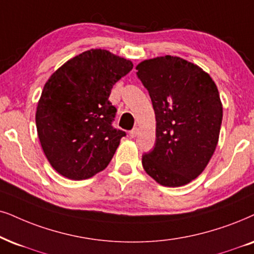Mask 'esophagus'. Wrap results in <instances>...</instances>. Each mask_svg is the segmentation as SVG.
Returning a JSON list of instances; mask_svg holds the SVG:
<instances>
[{
	"instance_id": "1",
	"label": "esophagus",
	"mask_w": 254,
	"mask_h": 254,
	"mask_svg": "<svg viewBox=\"0 0 254 254\" xmlns=\"http://www.w3.org/2000/svg\"><path fill=\"white\" fill-rule=\"evenodd\" d=\"M138 132H139V127H133V129L130 131L129 134H130V137H131V138H133V137H136V136H137Z\"/></svg>"
}]
</instances>
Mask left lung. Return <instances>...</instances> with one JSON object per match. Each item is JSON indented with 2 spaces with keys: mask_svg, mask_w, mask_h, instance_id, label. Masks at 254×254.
I'll return each mask as SVG.
<instances>
[{
  "mask_svg": "<svg viewBox=\"0 0 254 254\" xmlns=\"http://www.w3.org/2000/svg\"><path fill=\"white\" fill-rule=\"evenodd\" d=\"M136 70L156 115V144L142 157L143 168L163 186L189 184L206 168L219 139L223 104L216 83L177 56L145 60Z\"/></svg>",
  "mask_w": 254,
  "mask_h": 254,
  "instance_id": "left-lung-1",
  "label": "left lung"
}]
</instances>
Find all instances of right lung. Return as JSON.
<instances>
[{
	"label": "right lung",
	"mask_w": 254,
	"mask_h": 254,
	"mask_svg": "<svg viewBox=\"0 0 254 254\" xmlns=\"http://www.w3.org/2000/svg\"><path fill=\"white\" fill-rule=\"evenodd\" d=\"M132 66L108 50H86L44 84L36 110L37 134L50 165L63 177L88 179L110 163L125 132L112 127L116 108L109 96Z\"/></svg>",
	"instance_id": "add662e5"
}]
</instances>
